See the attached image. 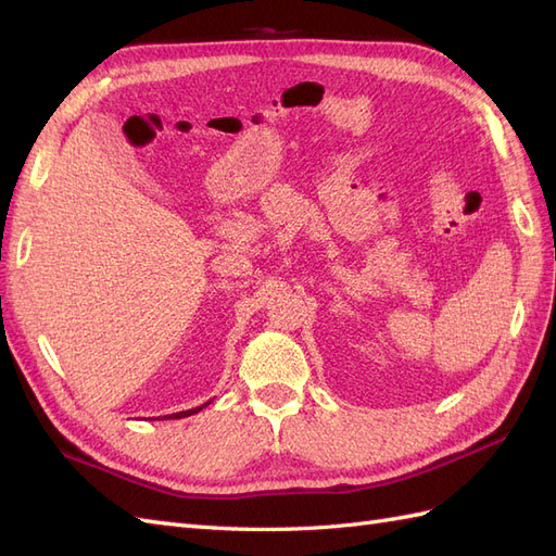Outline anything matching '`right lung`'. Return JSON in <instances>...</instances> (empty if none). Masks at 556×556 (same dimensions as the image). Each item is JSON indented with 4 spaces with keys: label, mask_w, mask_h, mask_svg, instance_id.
<instances>
[{
    "label": "right lung",
    "mask_w": 556,
    "mask_h": 556,
    "mask_svg": "<svg viewBox=\"0 0 556 556\" xmlns=\"http://www.w3.org/2000/svg\"><path fill=\"white\" fill-rule=\"evenodd\" d=\"M211 401H206V403H201V406H197V408H192V410H180V413H174V415H164V419H180V417H190V415H194V413H199V410H204L206 406H208ZM155 419H160V417H155Z\"/></svg>",
    "instance_id": "right-lung-1"
}]
</instances>
